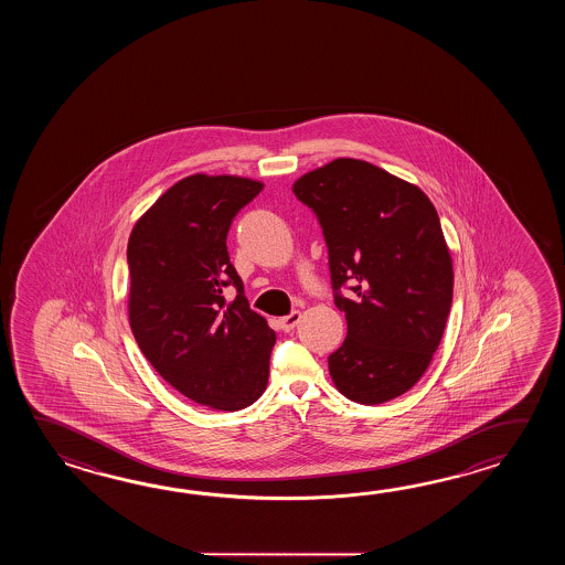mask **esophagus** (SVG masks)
Here are the masks:
<instances>
[{
  "label": "esophagus",
  "instance_id": "34e87169",
  "mask_svg": "<svg viewBox=\"0 0 565 565\" xmlns=\"http://www.w3.org/2000/svg\"><path fill=\"white\" fill-rule=\"evenodd\" d=\"M300 321V312L299 311H292L290 315H287V317H282L278 323H280V329L282 331H292L297 324H299Z\"/></svg>",
  "mask_w": 565,
  "mask_h": 565
}]
</instances>
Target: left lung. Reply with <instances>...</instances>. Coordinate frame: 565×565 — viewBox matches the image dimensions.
I'll use <instances>...</instances> for the list:
<instances>
[{
  "instance_id": "obj_1",
  "label": "left lung",
  "mask_w": 565,
  "mask_h": 565,
  "mask_svg": "<svg viewBox=\"0 0 565 565\" xmlns=\"http://www.w3.org/2000/svg\"><path fill=\"white\" fill-rule=\"evenodd\" d=\"M292 192L319 217L348 321L329 355L333 384L365 406L406 394L428 370L452 307V258L436 207L414 183L351 157L305 173Z\"/></svg>"
}]
</instances>
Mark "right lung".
I'll use <instances>...</instances> for the list:
<instances>
[{"label": "right lung", "mask_w": 565, "mask_h": 565, "mask_svg": "<svg viewBox=\"0 0 565 565\" xmlns=\"http://www.w3.org/2000/svg\"><path fill=\"white\" fill-rule=\"evenodd\" d=\"M260 181L195 173L171 185L129 236V323L156 372L195 404L248 408L265 394L277 341L230 263L234 216ZM226 286L237 288L230 303Z\"/></svg>", "instance_id": "add662e5"}]
</instances>
